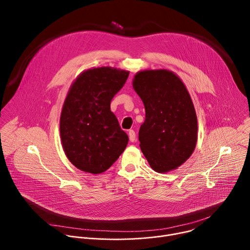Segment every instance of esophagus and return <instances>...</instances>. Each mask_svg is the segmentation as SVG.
I'll use <instances>...</instances> for the list:
<instances>
[{"instance_id":"esophagus-1","label":"esophagus","mask_w":250,"mask_h":250,"mask_svg":"<svg viewBox=\"0 0 250 250\" xmlns=\"http://www.w3.org/2000/svg\"><path fill=\"white\" fill-rule=\"evenodd\" d=\"M128 137H129V140H130L131 142H134V141L136 140V135H135L134 130L130 129V130L128 131Z\"/></svg>"}]
</instances>
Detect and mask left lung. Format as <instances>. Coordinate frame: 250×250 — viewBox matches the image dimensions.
Listing matches in <instances>:
<instances>
[{
    "label": "left lung",
    "mask_w": 250,
    "mask_h": 250,
    "mask_svg": "<svg viewBox=\"0 0 250 250\" xmlns=\"http://www.w3.org/2000/svg\"><path fill=\"white\" fill-rule=\"evenodd\" d=\"M132 87L145 104L138 139L150 167L166 173L181 166L198 139L197 115L186 86L172 71L157 69L139 71Z\"/></svg>",
    "instance_id": "1"
}]
</instances>
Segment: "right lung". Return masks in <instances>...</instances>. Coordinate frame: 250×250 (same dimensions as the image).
Returning a JSON list of instances; mask_svg holds the SVG:
<instances>
[{"mask_svg":"<svg viewBox=\"0 0 250 250\" xmlns=\"http://www.w3.org/2000/svg\"><path fill=\"white\" fill-rule=\"evenodd\" d=\"M129 72L109 66L87 69L69 88L60 116L63 150L79 170L100 174L125 149L128 136L111 112V101Z\"/></svg>","mask_w":250,"mask_h":250,"instance_id":"1","label":"right lung"}]
</instances>
